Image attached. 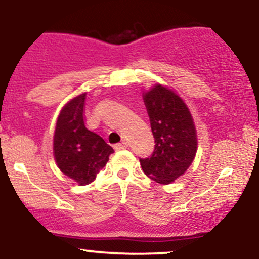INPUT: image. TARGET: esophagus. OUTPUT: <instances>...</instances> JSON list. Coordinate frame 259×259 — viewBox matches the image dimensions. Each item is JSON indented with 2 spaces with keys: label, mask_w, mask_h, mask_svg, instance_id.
<instances>
[{
  "label": "esophagus",
  "mask_w": 259,
  "mask_h": 259,
  "mask_svg": "<svg viewBox=\"0 0 259 259\" xmlns=\"http://www.w3.org/2000/svg\"><path fill=\"white\" fill-rule=\"evenodd\" d=\"M127 146H129V145H127L126 141H123V143L114 145V149L116 150V151H120V150H125V149H127Z\"/></svg>",
  "instance_id": "34e87169"
}]
</instances>
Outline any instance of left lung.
Masks as SVG:
<instances>
[{"mask_svg": "<svg viewBox=\"0 0 259 259\" xmlns=\"http://www.w3.org/2000/svg\"><path fill=\"white\" fill-rule=\"evenodd\" d=\"M144 102L155 138V149L140 164L157 183L175 182L188 169L197 153V130L188 107L169 88L156 84L144 93Z\"/></svg>", "mask_w": 259, "mask_h": 259, "instance_id": "8db88e82", "label": "left lung"}]
</instances>
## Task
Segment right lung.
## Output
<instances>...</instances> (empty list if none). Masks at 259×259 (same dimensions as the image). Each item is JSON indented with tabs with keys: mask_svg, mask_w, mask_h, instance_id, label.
I'll return each instance as SVG.
<instances>
[{
	"mask_svg": "<svg viewBox=\"0 0 259 259\" xmlns=\"http://www.w3.org/2000/svg\"><path fill=\"white\" fill-rule=\"evenodd\" d=\"M86 93L65 104L54 133V157L60 171L79 186L90 184L114 152L103 139L86 127L83 107Z\"/></svg>",
	"mask_w": 259,
	"mask_h": 259,
	"instance_id": "right-lung-1",
	"label": "right lung"
}]
</instances>
